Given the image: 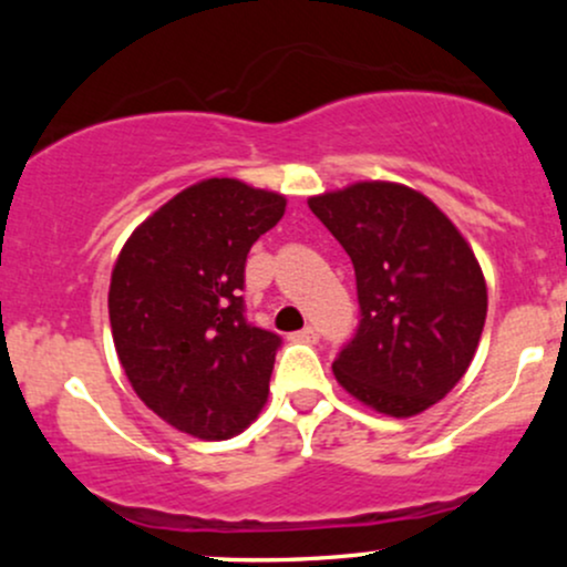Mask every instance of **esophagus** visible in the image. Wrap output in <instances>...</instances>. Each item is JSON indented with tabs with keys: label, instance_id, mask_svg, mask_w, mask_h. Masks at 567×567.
I'll list each match as a JSON object with an SVG mask.
<instances>
[{
	"label": "esophagus",
	"instance_id": "1",
	"mask_svg": "<svg viewBox=\"0 0 567 567\" xmlns=\"http://www.w3.org/2000/svg\"><path fill=\"white\" fill-rule=\"evenodd\" d=\"M290 338L292 341H301V343H317V338L320 336H317V330L311 328V324H306L303 330H298V333H292Z\"/></svg>",
	"mask_w": 567,
	"mask_h": 567
}]
</instances>
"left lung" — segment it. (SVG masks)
Listing matches in <instances>:
<instances>
[{
  "label": "left lung",
  "instance_id": "obj_1",
  "mask_svg": "<svg viewBox=\"0 0 567 567\" xmlns=\"http://www.w3.org/2000/svg\"><path fill=\"white\" fill-rule=\"evenodd\" d=\"M354 264L360 324L333 373L362 405L408 419L464 379L487 315L483 269L453 220L415 188L360 181L309 197Z\"/></svg>",
  "mask_w": 567,
  "mask_h": 567
}]
</instances>
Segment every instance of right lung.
<instances>
[{
    "label": "right lung",
    "mask_w": 567,
    "mask_h": 567,
    "mask_svg": "<svg viewBox=\"0 0 567 567\" xmlns=\"http://www.w3.org/2000/svg\"><path fill=\"white\" fill-rule=\"evenodd\" d=\"M285 205L237 178L199 181L143 220L116 258V354L135 394L178 432L229 440L266 405L282 338L245 320V261Z\"/></svg>",
    "instance_id": "obj_1"
}]
</instances>
